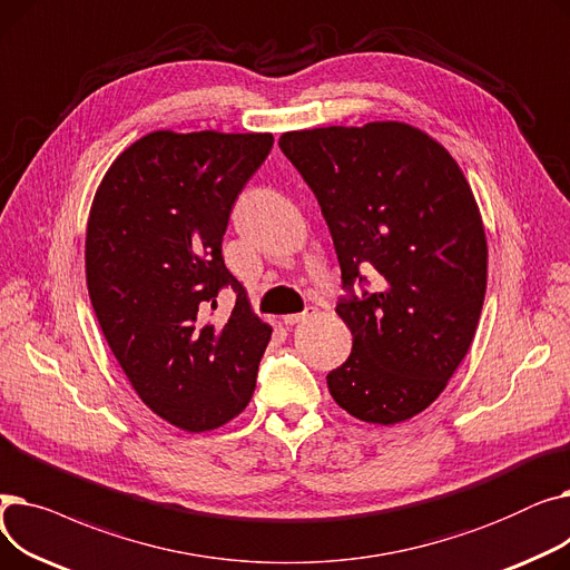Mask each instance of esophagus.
I'll return each instance as SVG.
<instances>
[{
  "label": "esophagus",
  "instance_id": "obj_1",
  "mask_svg": "<svg viewBox=\"0 0 570 570\" xmlns=\"http://www.w3.org/2000/svg\"><path fill=\"white\" fill-rule=\"evenodd\" d=\"M316 307H307L305 312H301V314H288V316H284V323L286 325H295V323H303V321H307V318H312V316H316Z\"/></svg>",
  "mask_w": 570,
  "mask_h": 570
}]
</instances>
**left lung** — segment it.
I'll return each mask as SVG.
<instances>
[{"mask_svg": "<svg viewBox=\"0 0 570 570\" xmlns=\"http://www.w3.org/2000/svg\"><path fill=\"white\" fill-rule=\"evenodd\" d=\"M279 147L314 191L342 267L335 312L353 351L327 374L331 395L357 421H409L464 361L485 301L488 243L466 177L402 122L288 131Z\"/></svg>", "mask_w": 570, "mask_h": 570, "instance_id": "1", "label": "left lung"}]
</instances>
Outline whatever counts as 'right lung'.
Masks as SVG:
<instances>
[{
    "mask_svg": "<svg viewBox=\"0 0 570 570\" xmlns=\"http://www.w3.org/2000/svg\"><path fill=\"white\" fill-rule=\"evenodd\" d=\"M273 134L155 131L119 155L85 239L87 291L138 397L170 425L205 432L243 411L273 335L222 256L237 194ZM224 287L236 307L215 322Z\"/></svg>",
    "mask_w": 570,
    "mask_h": 570,
    "instance_id": "right-lung-1",
    "label": "right lung"
}]
</instances>
